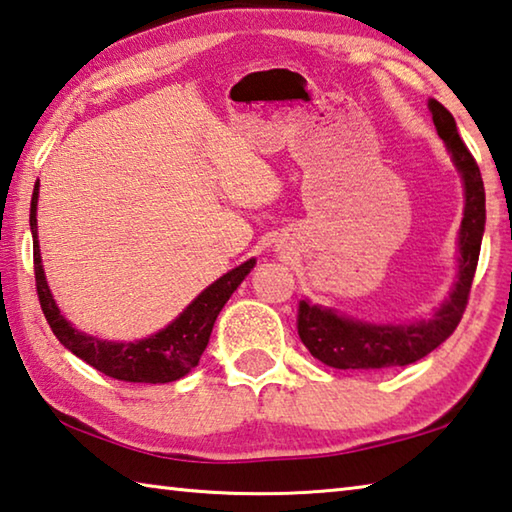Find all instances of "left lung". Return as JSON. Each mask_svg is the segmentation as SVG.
I'll list each match as a JSON object with an SVG mask.
<instances>
[{
  "instance_id": "8db88e82",
  "label": "left lung",
  "mask_w": 512,
  "mask_h": 512,
  "mask_svg": "<svg viewBox=\"0 0 512 512\" xmlns=\"http://www.w3.org/2000/svg\"><path fill=\"white\" fill-rule=\"evenodd\" d=\"M429 112L438 137L445 141L447 152L463 179L465 206L459 229V270L452 292L432 317L409 324H371L301 299L297 317L301 342L312 357L333 369H393L423 360L454 333L468 306L483 229H486V191L477 161L456 130L454 116L434 98L429 101Z\"/></svg>"
}]
</instances>
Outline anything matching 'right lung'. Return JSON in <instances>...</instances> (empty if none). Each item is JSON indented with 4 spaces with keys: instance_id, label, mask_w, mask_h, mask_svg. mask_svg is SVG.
<instances>
[{
    "instance_id": "add662e5",
    "label": "right lung",
    "mask_w": 512,
    "mask_h": 512,
    "mask_svg": "<svg viewBox=\"0 0 512 512\" xmlns=\"http://www.w3.org/2000/svg\"><path fill=\"white\" fill-rule=\"evenodd\" d=\"M38 195L40 179L35 182L31 197V233H33V267H35V285H38V299L44 317H47L53 335L58 342L74 353L80 360L94 366L96 371L110 375L114 380L123 382H146V384H166L184 378L191 373L209 344L215 319L229 297L236 292L245 276L254 270L256 258H249L209 288L202 290L179 315L170 321L159 333L137 339V342H107L87 333H80L71 321L60 315L56 299L49 290L47 276H44L40 242H38Z\"/></svg>"
}]
</instances>
